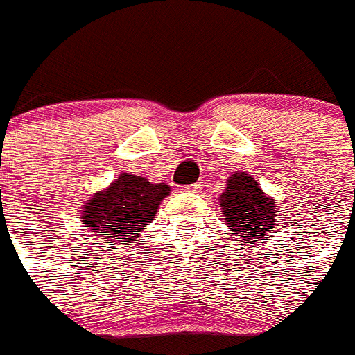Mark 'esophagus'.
<instances>
[{"label":"esophagus","instance_id":"obj_1","mask_svg":"<svg viewBox=\"0 0 355 355\" xmlns=\"http://www.w3.org/2000/svg\"><path fill=\"white\" fill-rule=\"evenodd\" d=\"M198 189H200V184H193V186L184 187V191H187V193H196Z\"/></svg>","mask_w":355,"mask_h":355}]
</instances>
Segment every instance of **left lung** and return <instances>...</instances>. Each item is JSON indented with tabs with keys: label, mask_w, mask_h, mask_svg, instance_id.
Masks as SVG:
<instances>
[{
	"label": "left lung",
	"mask_w": 355,
	"mask_h": 355,
	"mask_svg": "<svg viewBox=\"0 0 355 355\" xmlns=\"http://www.w3.org/2000/svg\"><path fill=\"white\" fill-rule=\"evenodd\" d=\"M220 207L227 227L243 243L269 236L279 213L272 196L265 195L260 184L243 171L227 178V187L220 195Z\"/></svg>",
	"instance_id": "obj_1"
}]
</instances>
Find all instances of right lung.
I'll use <instances>...</instances> for the list:
<instances>
[{
	"label": "right lung",
	"instance_id": "add662e5",
	"mask_svg": "<svg viewBox=\"0 0 355 355\" xmlns=\"http://www.w3.org/2000/svg\"><path fill=\"white\" fill-rule=\"evenodd\" d=\"M171 191L166 184L121 173L104 191H97L81 211V222L104 243L121 245L139 238L153 222L160 202Z\"/></svg>",
	"mask_w": 355,
	"mask_h": 355
}]
</instances>
